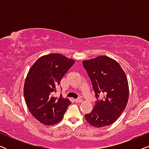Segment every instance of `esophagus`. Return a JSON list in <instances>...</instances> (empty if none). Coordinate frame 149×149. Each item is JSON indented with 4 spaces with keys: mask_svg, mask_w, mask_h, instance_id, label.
<instances>
[{
    "mask_svg": "<svg viewBox=\"0 0 149 149\" xmlns=\"http://www.w3.org/2000/svg\"><path fill=\"white\" fill-rule=\"evenodd\" d=\"M82 99L81 98V97H79V98H77L75 99V102L77 103H80V102H82Z\"/></svg>",
    "mask_w": 149,
    "mask_h": 149,
    "instance_id": "1",
    "label": "esophagus"
}]
</instances>
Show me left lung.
<instances>
[{"label": "left lung", "mask_w": 149, "mask_h": 149, "mask_svg": "<svg viewBox=\"0 0 149 149\" xmlns=\"http://www.w3.org/2000/svg\"><path fill=\"white\" fill-rule=\"evenodd\" d=\"M91 79L97 100L86 121L93 127L111 125L121 115L129 98V85L126 74L119 63L109 57L102 56L83 61ZM99 95L103 96L98 100Z\"/></svg>", "instance_id": "8db88e82"}]
</instances>
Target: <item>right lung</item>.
<instances>
[{
    "mask_svg": "<svg viewBox=\"0 0 149 149\" xmlns=\"http://www.w3.org/2000/svg\"><path fill=\"white\" fill-rule=\"evenodd\" d=\"M74 60L62 54H52L38 59L28 71L24 86V95L30 113L46 125L62 119L71 102L54 95L56 88Z\"/></svg>",
    "mask_w": 149,
    "mask_h": 149,
    "instance_id": "obj_1",
    "label": "right lung"
}]
</instances>
